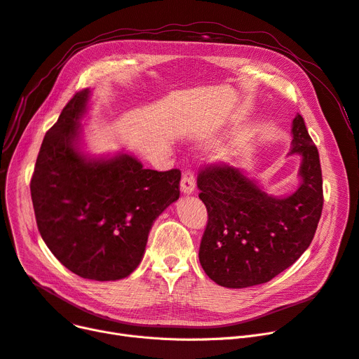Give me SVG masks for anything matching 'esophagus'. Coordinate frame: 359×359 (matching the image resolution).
Instances as JSON below:
<instances>
[{"label":"esophagus","instance_id":"esophagus-1","mask_svg":"<svg viewBox=\"0 0 359 359\" xmlns=\"http://www.w3.org/2000/svg\"><path fill=\"white\" fill-rule=\"evenodd\" d=\"M180 191L183 195H191L195 191V176L191 171H184L180 182Z\"/></svg>","mask_w":359,"mask_h":359}]
</instances>
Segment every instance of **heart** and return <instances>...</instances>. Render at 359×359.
<instances>
[{"label":"heart","instance_id":"b5f03b06","mask_svg":"<svg viewBox=\"0 0 359 359\" xmlns=\"http://www.w3.org/2000/svg\"><path fill=\"white\" fill-rule=\"evenodd\" d=\"M218 141H220V136H217V135H214V136H211L210 139H208V144H217ZM231 158H233V154H227V155H224V161H231Z\"/></svg>","mask_w":359,"mask_h":359}]
</instances>
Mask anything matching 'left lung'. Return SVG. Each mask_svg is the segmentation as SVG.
Listing matches in <instances>:
<instances>
[{"label":"left lung","instance_id":"left-lung-1","mask_svg":"<svg viewBox=\"0 0 359 359\" xmlns=\"http://www.w3.org/2000/svg\"><path fill=\"white\" fill-rule=\"evenodd\" d=\"M299 155V184L274 196L243 168L222 165L201 171L199 198L208 224L199 246V262L223 287L243 289L267 283L289 269L313 241L323 210L318 149L301 114L292 121V148Z\"/></svg>","mask_w":359,"mask_h":359}]
</instances>
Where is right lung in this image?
Instances as JSON below:
<instances>
[{"instance_id": "obj_1", "label": "right lung", "mask_w": 359, "mask_h": 359, "mask_svg": "<svg viewBox=\"0 0 359 359\" xmlns=\"http://www.w3.org/2000/svg\"><path fill=\"white\" fill-rule=\"evenodd\" d=\"M92 89L77 92L46 132L30 182L36 224L74 274L120 280L141 264L149 230L179 199L180 171H157L128 151L92 155L82 120Z\"/></svg>"}]
</instances>
